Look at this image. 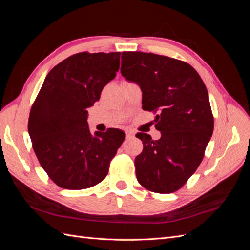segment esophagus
I'll return each mask as SVG.
<instances>
[{"instance_id":"esophagus-1","label":"esophagus","mask_w":250,"mask_h":250,"mask_svg":"<svg viewBox=\"0 0 250 250\" xmlns=\"http://www.w3.org/2000/svg\"><path fill=\"white\" fill-rule=\"evenodd\" d=\"M133 137H134L133 132H131V131H126V138H127V139H132Z\"/></svg>"}]
</instances>
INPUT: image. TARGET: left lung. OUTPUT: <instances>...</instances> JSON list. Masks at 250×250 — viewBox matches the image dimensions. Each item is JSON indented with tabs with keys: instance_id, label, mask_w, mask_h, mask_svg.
Returning a JSON list of instances; mask_svg holds the SVG:
<instances>
[{
	"instance_id": "1",
	"label": "left lung",
	"mask_w": 250,
	"mask_h": 250,
	"mask_svg": "<svg viewBox=\"0 0 250 250\" xmlns=\"http://www.w3.org/2000/svg\"><path fill=\"white\" fill-rule=\"evenodd\" d=\"M121 74L140 85L143 109L157 112L160 140L138 133L143 152L134 160L139 183L170 194L187 183L203 160L214 130L208 89L192 65L168 56L123 52Z\"/></svg>"
}]
</instances>
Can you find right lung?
<instances>
[{"mask_svg": "<svg viewBox=\"0 0 250 250\" xmlns=\"http://www.w3.org/2000/svg\"><path fill=\"white\" fill-rule=\"evenodd\" d=\"M120 52L74 54L47 75L32 104L28 131L42 169L66 190L92 188L106 177L125 133H90L86 108L116 77Z\"/></svg>", "mask_w": 250, "mask_h": 250, "instance_id": "right-lung-1", "label": "right lung"}]
</instances>
